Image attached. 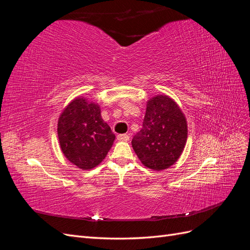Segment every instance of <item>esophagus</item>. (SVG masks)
Wrapping results in <instances>:
<instances>
[{
	"label": "esophagus",
	"instance_id": "esophagus-1",
	"mask_svg": "<svg viewBox=\"0 0 250 250\" xmlns=\"http://www.w3.org/2000/svg\"><path fill=\"white\" fill-rule=\"evenodd\" d=\"M117 139L119 141H122V142H128V141H129V135H128V134H118Z\"/></svg>",
	"mask_w": 250,
	"mask_h": 250
}]
</instances>
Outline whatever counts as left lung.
Returning <instances> with one entry per match:
<instances>
[{
	"mask_svg": "<svg viewBox=\"0 0 250 250\" xmlns=\"http://www.w3.org/2000/svg\"><path fill=\"white\" fill-rule=\"evenodd\" d=\"M188 138L187 119L169 96L157 95L147 102L143 128L131 145L145 167L168 169L183 153Z\"/></svg>",
	"mask_w": 250,
	"mask_h": 250,
	"instance_id": "obj_1",
	"label": "left lung"
}]
</instances>
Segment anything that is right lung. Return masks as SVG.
Listing matches in <instances>:
<instances>
[{
  "label": "right lung",
  "mask_w": 250,
  "mask_h": 250,
  "mask_svg": "<svg viewBox=\"0 0 250 250\" xmlns=\"http://www.w3.org/2000/svg\"><path fill=\"white\" fill-rule=\"evenodd\" d=\"M57 133L62 153L82 170L99 165L110 150L116 135L101 117L98 103L77 97L58 119Z\"/></svg>",
  "instance_id": "1"
}]
</instances>
